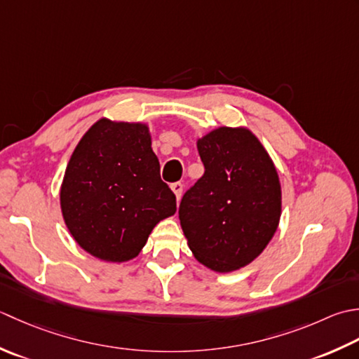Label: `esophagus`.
<instances>
[{
	"instance_id": "1",
	"label": "esophagus",
	"mask_w": 359,
	"mask_h": 359,
	"mask_svg": "<svg viewBox=\"0 0 359 359\" xmlns=\"http://www.w3.org/2000/svg\"><path fill=\"white\" fill-rule=\"evenodd\" d=\"M172 187V190H173V194H175V196H177V200L180 201V198H181V195H182V182H173V184L170 186Z\"/></svg>"
}]
</instances>
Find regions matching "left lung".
Instances as JSON below:
<instances>
[{
    "label": "left lung",
    "instance_id": "left-lung-1",
    "mask_svg": "<svg viewBox=\"0 0 359 359\" xmlns=\"http://www.w3.org/2000/svg\"><path fill=\"white\" fill-rule=\"evenodd\" d=\"M204 175L184 194L180 223L204 266L231 273L259 257L277 231L282 190L252 131L218 127L196 141Z\"/></svg>",
    "mask_w": 359,
    "mask_h": 359
}]
</instances>
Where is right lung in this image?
Instances as JSON below:
<instances>
[{
    "mask_svg": "<svg viewBox=\"0 0 359 359\" xmlns=\"http://www.w3.org/2000/svg\"><path fill=\"white\" fill-rule=\"evenodd\" d=\"M60 206L82 250L105 262L135 259L153 228L177 212L149 127L105 118L91 126L65 170Z\"/></svg>",
    "mask_w": 359,
    "mask_h": 359,
    "instance_id": "1",
    "label": "right lung"
}]
</instances>
